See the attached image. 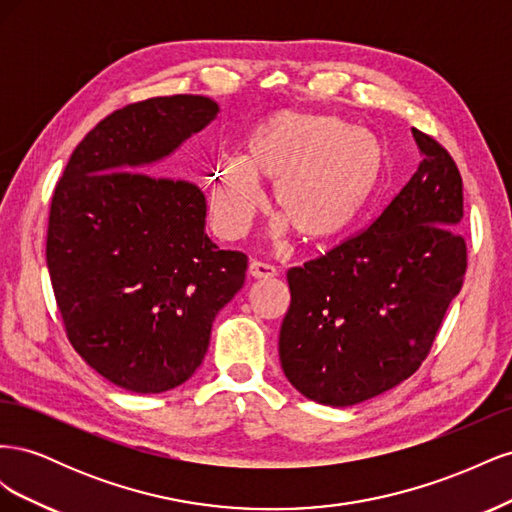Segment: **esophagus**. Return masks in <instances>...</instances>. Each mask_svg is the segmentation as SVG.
<instances>
[{"mask_svg":"<svg viewBox=\"0 0 512 512\" xmlns=\"http://www.w3.org/2000/svg\"><path fill=\"white\" fill-rule=\"evenodd\" d=\"M247 273H250V277H254V280H273L277 275V269L271 265H265V262L260 260H252L250 267H247Z\"/></svg>","mask_w":512,"mask_h":512,"instance_id":"esophagus-1","label":"esophagus"}]
</instances>
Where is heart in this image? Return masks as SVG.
<instances>
[{
  "instance_id": "1",
  "label": "heart",
  "mask_w": 512,
  "mask_h": 512,
  "mask_svg": "<svg viewBox=\"0 0 512 512\" xmlns=\"http://www.w3.org/2000/svg\"><path fill=\"white\" fill-rule=\"evenodd\" d=\"M376 134L331 115L275 111L256 121L241 156H224L207 177L215 230L239 239L262 205L258 183H271V235L290 228L322 241L346 232L374 198L384 173Z\"/></svg>"
}]
</instances>
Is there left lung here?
Returning a JSON list of instances; mask_svg holds the SVG:
<instances>
[{
	"label": "left lung",
	"instance_id": "obj_1",
	"mask_svg": "<svg viewBox=\"0 0 512 512\" xmlns=\"http://www.w3.org/2000/svg\"><path fill=\"white\" fill-rule=\"evenodd\" d=\"M412 179L363 235L288 271L280 329L288 382L346 408L393 389L425 361L466 273L461 175L431 136Z\"/></svg>",
	"mask_w": 512,
	"mask_h": 512
}]
</instances>
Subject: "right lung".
<instances>
[{
	"label": "right lung",
	"mask_w": 512,
	"mask_h": 512,
	"mask_svg": "<svg viewBox=\"0 0 512 512\" xmlns=\"http://www.w3.org/2000/svg\"><path fill=\"white\" fill-rule=\"evenodd\" d=\"M218 113L211 98L183 94L119 108L74 149L53 194L46 265L68 339L132 393L192 378L215 316L245 282V254L205 232L203 192L156 177Z\"/></svg>",
	"instance_id": "1"
}]
</instances>
